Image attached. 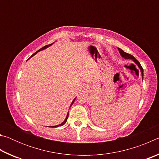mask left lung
Segmentation results:
<instances>
[{"mask_svg":"<svg viewBox=\"0 0 159 159\" xmlns=\"http://www.w3.org/2000/svg\"><path fill=\"white\" fill-rule=\"evenodd\" d=\"M118 51H119V53L120 54V55H121V57L125 59V60H133L134 63H135L138 66L140 69V71H141V74H142V79L143 80V76H144V71H143V69H142V67L141 66L140 63L139 62V61L136 60L135 58H134L133 55H130V54H128L127 52H125L123 51L122 49H120V48H118Z\"/></svg>","mask_w":159,"mask_h":159,"instance_id":"8db88e82","label":"left lung"}]
</instances>
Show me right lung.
I'll return each instance as SVG.
<instances>
[{
  "label": "right lung",
  "instance_id": "1",
  "mask_svg": "<svg viewBox=\"0 0 159 159\" xmlns=\"http://www.w3.org/2000/svg\"><path fill=\"white\" fill-rule=\"evenodd\" d=\"M53 43H52V44H50V45H45V46H44L43 48H41V49H40L39 50H38L37 52H36L35 53H34L33 55H32L30 57H29L28 60H29V59H30L31 57H34V56L35 55H36L37 54V52H39V51H41V50H45V49H46V48H48V47H50V46H51V45H52ZM75 99H76V98H74V100L72 101V102H71V104H70V107H71V106H72V104H74V101H75ZM68 117H69V111H68V113H67V114H66V118H65V119H64V121L61 123H60V124H59V125H54V126H49V127H51V128H57V127H59V126H61V125H64V124H65L66 123V120H67V118H68Z\"/></svg>",
  "mask_w": 159,
  "mask_h": 159
}]
</instances>
